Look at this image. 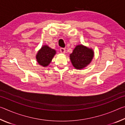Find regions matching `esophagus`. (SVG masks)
<instances>
[{
	"label": "esophagus",
	"instance_id": "1",
	"mask_svg": "<svg viewBox=\"0 0 125 125\" xmlns=\"http://www.w3.org/2000/svg\"><path fill=\"white\" fill-rule=\"evenodd\" d=\"M60 51L61 53H64L65 52V49L64 48H61Z\"/></svg>",
	"mask_w": 125,
	"mask_h": 125
}]
</instances>
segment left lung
I'll return each instance as SVG.
<instances>
[{
  "label": "left lung",
  "instance_id": "8db88e82",
  "mask_svg": "<svg viewBox=\"0 0 125 125\" xmlns=\"http://www.w3.org/2000/svg\"><path fill=\"white\" fill-rule=\"evenodd\" d=\"M94 57V51L82 45H77L70 54V60L75 68L82 69L90 64Z\"/></svg>",
  "mask_w": 125,
  "mask_h": 125
}]
</instances>
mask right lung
<instances>
[{
	"label": "right lung",
	"mask_w": 125,
	"mask_h": 125,
	"mask_svg": "<svg viewBox=\"0 0 125 125\" xmlns=\"http://www.w3.org/2000/svg\"><path fill=\"white\" fill-rule=\"evenodd\" d=\"M56 53V51L47 45L43 46L36 56L38 63L44 67L48 66L51 62Z\"/></svg>",
	"instance_id": "1"
}]
</instances>
